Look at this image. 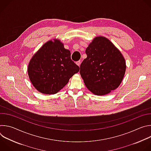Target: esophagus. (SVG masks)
Masks as SVG:
<instances>
[{
  "label": "esophagus",
  "mask_w": 151,
  "mask_h": 151,
  "mask_svg": "<svg viewBox=\"0 0 151 151\" xmlns=\"http://www.w3.org/2000/svg\"><path fill=\"white\" fill-rule=\"evenodd\" d=\"M76 64H77V65H78V66H79L80 64H81V61H76Z\"/></svg>",
  "instance_id": "obj_1"
}]
</instances>
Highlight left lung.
I'll use <instances>...</instances> for the list:
<instances>
[{
	"mask_svg": "<svg viewBox=\"0 0 151 151\" xmlns=\"http://www.w3.org/2000/svg\"><path fill=\"white\" fill-rule=\"evenodd\" d=\"M87 58L82 62L80 75L87 88L97 96L116 89L126 69L125 59L108 39L96 37L85 50Z\"/></svg>",
	"mask_w": 151,
	"mask_h": 151,
	"instance_id": "1",
	"label": "left lung"
}]
</instances>
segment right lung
Here are the masks:
<instances>
[{
  "label": "right lung",
  "mask_w": 151,
  "mask_h": 151,
  "mask_svg": "<svg viewBox=\"0 0 151 151\" xmlns=\"http://www.w3.org/2000/svg\"><path fill=\"white\" fill-rule=\"evenodd\" d=\"M27 71L32 83L38 91L54 94L79 71V67L71 60L70 51L64 48L60 40L54 39L46 42L35 54Z\"/></svg>",
  "instance_id": "right-lung-1"
}]
</instances>
